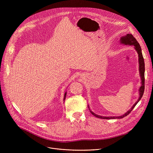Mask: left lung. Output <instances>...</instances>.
Here are the masks:
<instances>
[{"label": "left lung", "mask_w": 153, "mask_h": 153, "mask_svg": "<svg viewBox=\"0 0 153 153\" xmlns=\"http://www.w3.org/2000/svg\"><path fill=\"white\" fill-rule=\"evenodd\" d=\"M120 43L124 44V45H133L134 46V49L138 53V58H138V62H139L140 76V77H141V86L140 87V89H139L140 97H139L138 100L135 102V103L131 107V108L129 110H128L126 112V113L122 115V116H119V117H103V116L98 115L97 114H94L93 111H92L90 110L89 107L88 106V107H89V109L91 111V113L97 118H102V119H116V118L120 119V118H122L127 116L128 114H130V113L132 111V110L134 108V107L136 106V104H137L138 102L141 100V97H143V94H144V71H145V68H144V61L143 54H142V52H141V46H140V44L138 43V42L136 41V38L131 34H129V33L127 34L125 36H122L121 39H120Z\"/></svg>", "instance_id": "obj_1"}]
</instances>
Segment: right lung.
<instances>
[{
    "instance_id": "obj_1",
    "label": "right lung",
    "mask_w": 153,
    "mask_h": 153,
    "mask_svg": "<svg viewBox=\"0 0 153 153\" xmlns=\"http://www.w3.org/2000/svg\"><path fill=\"white\" fill-rule=\"evenodd\" d=\"M66 93H67V92H65V94H64V100H65V99H66Z\"/></svg>"
}]
</instances>
